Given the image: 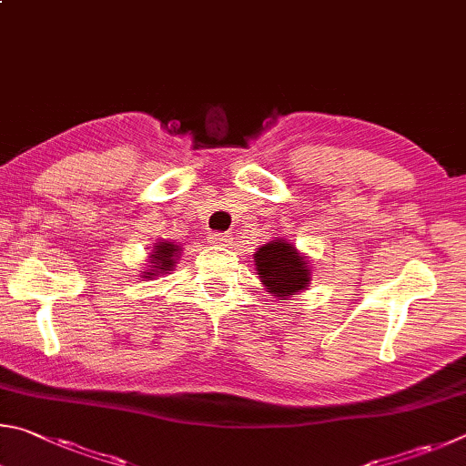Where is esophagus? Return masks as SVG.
Instances as JSON below:
<instances>
[{
    "label": "esophagus",
    "instance_id": "34e87169",
    "mask_svg": "<svg viewBox=\"0 0 466 466\" xmlns=\"http://www.w3.org/2000/svg\"><path fill=\"white\" fill-rule=\"evenodd\" d=\"M231 235L228 233H210L208 235V243L210 246H228L231 243Z\"/></svg>",
    "mask_w": 466,
    "mask_h": 466
}]
</instances>
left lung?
Segmentation results:
<instances>
[{
    "label": "left lung",
    "instance_id": "left-lung-1",
    "mask_svg": "<svg viewBox=\"0 0 466 466\" xmlns=\"http://www.w3.org/2000/svg\"><path fill=\"white\" fill-rule=\"evenodd\" d=\"M258 279L268 295L289 300L311 284V264L289 239L276 238L254 251Z\"/></svg>",
    "mask_w": 466,
    "mask_h": 466
}]
</instances>
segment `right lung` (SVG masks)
Listing matches in <instances>:
<instances>
[{
    "mask_svg": "<svg viewBox=\"0 0 466 466\" xmlns=\"http://www.w3.org/2000/svg\"><path fill=\"white\" fill-rule=\"evenodd\" d=\"M182 246L176 241L157 239V243H153V249L149 254V266H147L145 272H141V279L153 280L155 276L171 274L177 264V258L182 256Z\"/></svg>",
    "mask_w": 466,
    "mask_h": 466,
    "instance_id": "obj_1",
    "label": "right lung"
}]
</instances>
